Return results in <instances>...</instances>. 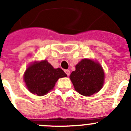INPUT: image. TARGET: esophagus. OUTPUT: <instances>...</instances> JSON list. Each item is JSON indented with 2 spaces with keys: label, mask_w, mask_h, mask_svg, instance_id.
<instances>
[{
  "label": "esophagus",
  "mask_w": 131,
  "mask_h": 131,
  "mask_svg": "<svg viewBox=\"0 0 131 131\" xmlns=\"http://www.w3.org/2000/svg\"><path fill=\"white\" fill-rule=\"evenodd\" d=\"M64 71H65V73H66L67 75H68V76L69 75V74H70V71H69V69H65Z\"/></svg>",
  "instance_id": "1"
}]
</instances>
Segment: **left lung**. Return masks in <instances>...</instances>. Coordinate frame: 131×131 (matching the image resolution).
I'll use <instances>...</instances> for the list:
<instances>
[{"mask_svg": "<svg viewBox=\"0 0 131 131\" xmlns=\"http://www.w3.org/2000/svg\"><path fill=\"white\" fill-rule=\"evenodd\" d=\"M70 79L77 92L81 95L89 96L102 89L104 73L98 63L83 59L76 65L75 71L71 73Z\"/></svg>", "mask_w": 131, "mask_h": 131, "instance_id": "8db88e82", "label": "left lung"}]
</instances>
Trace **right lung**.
<instances>
[{
  "mask_svg": "<svg viewBox=\"0 0 131 131\" xmlns=\"http://www.w3.org/2000/svg\"><path fill=\"white\" fill-rule=\"evenodd\" d=\"M66 76L62 69H54L47 60H43L29 66L24 74V81L31 93L43 96L54 88L59 78Z\"/></svg>",
  "mask_w": 131,
  "mask_h": 131,
  "instance_id": "1",
  "label": "right lung"
}]
</instances>
